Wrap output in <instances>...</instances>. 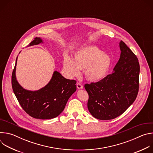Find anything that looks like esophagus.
I'll use <instances>...</instances> for the list:
<instances>
[{"label": "esophagus", "mask_w": 153, "mask_h": 153, "mask_svg": "<svg viewBox=\"0 0 153 153\" xmlns=\"http://www.w3.org/2000/svg\"><path fill=\"white\" fill-rule=\"evenodd\" d=\"M77 88H78L79 90H81V89L83 88V85H82L81 83L78 82V83H77Z\"/></svg>", "instance_id": "obj_1"}]
</instances>
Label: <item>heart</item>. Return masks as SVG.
I'll list each match as a JSON object with an SVG mask.
<instances>
[{
  "label": "heart",
  "mask_w": 153,
  "mask_h": 153,
  "mask_svg": "<svg viewBox=\"0 0 153 153\" xmlns=\"http://www.w3.org/2000/svg\"><path fill=\"white\" fill-rule=\"evenodd\" d=\"M63 69L69 76L80 74V70H85L86 79L93 82L101 80L106 75L111 65V59L108 54L100 53L94 46H86L77 50L73 59L65 56Z\"/></svg>",
  "instance_id": "heart-1"
}]
</instances>
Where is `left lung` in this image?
Segmentation results:
<instances>
[{
    "mask_svg": "<svg viewBox=\"0 0 153 153\" xmlns=\"http://www.w3.org/2000/svg\"><path fill=\"white\" fill-rule=\"evenodd\" d=\"M121 54L114 71L97 82L86 83L87 106L99 120H111L123 114L136 100L139 87L140 65L136 54L121 41Z\"/></svg>",
    "mask_w": 153,
    "mask_h": 153,
    "instance_id": "1",
    "label": "left lung"
}]
</instances>
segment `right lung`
<instances>
[{
  "label": "right lung",
  "mask_w": 153,
  "mask_h": 153,
  "mask_svg": "<svg viewBox=\"0 0 153 153\" xmlns=\"http://www.w3.org/2000/svg\"><path fill=\"white\" fill-rule=\"evenodd\" d=\"M42 40L36 37L30 46L37 45ZM16 62L12 73L11 84L14 93L23 110L31 117L50 119L58 116L64 110L68 100L76 90V81L65 79L54 71L50 82L43 88L31 91L24 89L16 79Z\"/></svg>",
  "instance_id": "right-lung-1"
}]
</instances>
